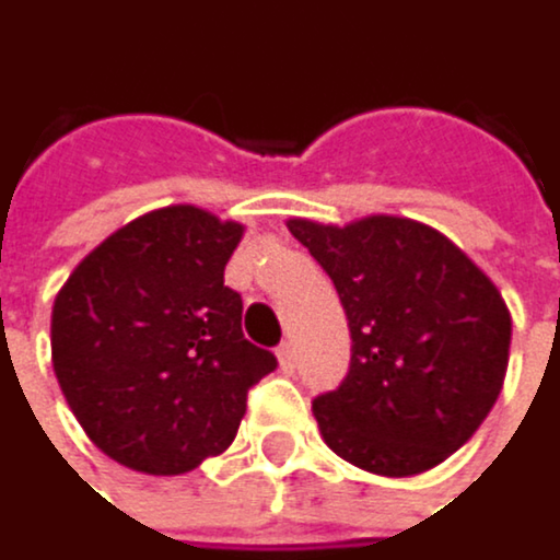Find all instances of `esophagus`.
<instances>
[{"label": "esophagus", "instance_id": "34e87169", "mask_svg": "<svg viewBox=\"0 0 560 560\" xmlns=\"http://www.w3.org/2000/svg\"><path fill=\"white\" fill-rule=\"evenodd\" d=\"M275 358H278V364H282V371H292L295 368V345L292 341H282V345H278V351H275Z\"/></svg>", "mask_w": 560, "mask_h": 560}]
</instances>
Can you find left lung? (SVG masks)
<instances>
[{
	"instance_id": "1",
	"label": "left lung",
	"mask_w": 560,
	"mask_h": 560,
	"mask_svg": "<svg viewBox=\"0 0 560 560\" xmlns=\"http://www.w3.org/2000/svg\"><path fill=\"white\" fill-rule=\"evenodd\" d=\"M289 232L331 275L351 328V371L312 407L322 440L390 479L450 459L505 384L512 315L495 282L407 215L289 219Z\"/></svg>"
}]
</instances>
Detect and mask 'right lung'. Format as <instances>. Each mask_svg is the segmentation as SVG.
<instances>
[{
	"label": "right lung",
	"mask_w": 560,
	"mask_h": 560,
	"mask_svg": "<svg viewBox=\"0 0 560 560\" xmlns=\"http://www.w3.org/2000/svg\"><path fill=\"white\" fill-rule=\"evenodd\" d=\"M245 225L176 202L150 209L68 275L51 308V368L88 440L147 476L219 456L248 387L275 354L242 338V299L222 282Z\"/></svg>",
	"instance_id": "obj_1"
}]
</instances>
